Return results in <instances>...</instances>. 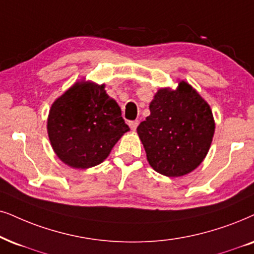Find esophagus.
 Returning <instances> with one entry per match:
<instances>
[{"mask_svg":"<svg viewBox=\"0 0 254 254\" xmlns=\"http://www.w3.org/2000/svg\"><path fill=\"white\" fill-rule=\"evenodd\" d=\"M138 123H139V122H138V121H131V122H129V125H130L131 130H132V131L136 130L137 127H138Z\"/></svg>","mask_w":254,"mask_h":254,"instance_id":"34e87169","label":"esophagus"}]
</instances>
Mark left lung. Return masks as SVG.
Returning a JSON list of instances; mask_svg holds the SVG:
<instances>
[{"label":"left lung","instance_id":"left-lung-1","mask_svg":"<svg viewBox=\"0 0 254 254\" xmlns=\"http://www.w3.org/2000/svg\"><path fill=\"white\" fill-rule=\"evenodd\" d=\"M150 116L137 127L153 170L181 177L207 155L214 133L212 111L188 83L176 90L160 89L150 103Z\"/></svg>","mask_w":254,"mask_h":254}]
</instances>
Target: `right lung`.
<instances>
[{
  "label": "right lung",
  "instance_id": "1",
  "mask_svg": "<svg viewBox=\"0 0 254 254\" xmlns=\"http://www.w3.org/2000/svg\"><path fill=\"white\" fill-rule=\"evenodd\" d=\"M129 127L104 84L76 83L51 105L48 134L63 163L75 169L101 164Z\"/></svg>",
  "mask_w": 254,
  "mask_h": 254
}]
</instances>
